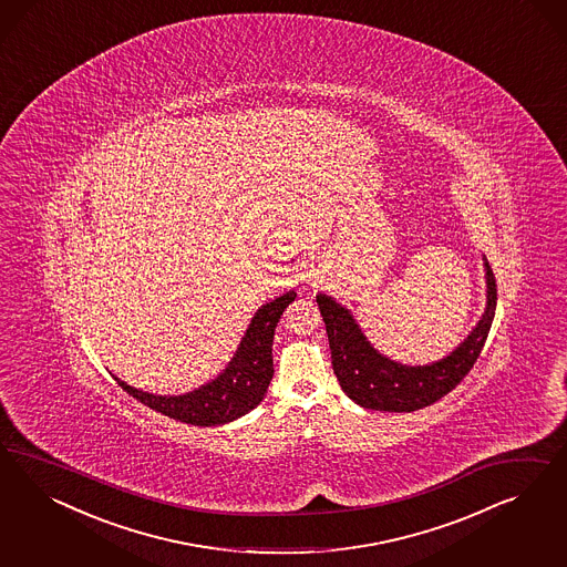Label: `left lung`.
Segmentation results:
<instances>
[{
	"label": "left lung",
	"mask_w": 567,
	"mask_h": 567,
	"mask_svg": "<svg viewBox=\"0 0 567 567\" xmlns=\"http://www.w3.org/2000/svg\"><path fill=\"white\" fill-rule=\"evenodd\" d=\"M482 266L486 308L478 324L443 360L424 365H408L380 353L363 334L351 309L327 292H318L316 301L327 324L332 370L344 395L365 410L403 413L422 410L453 391L478 360L497 309L495 276L486 258H482Z\"/></svg>",
	"instance_id": "left-lung-1"
}]
</instances>
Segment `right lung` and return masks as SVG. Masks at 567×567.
Returning a JSON list of instances; mask_svg holds the SVG:
<instances>
[{"label": "right lung", "instance_id": "1", "mask_svg": "<svg viewBox=\"0 0 567 567\" xmlns=\"http://www.w3.org/2000/svg\"><path fill=\"white\" fill-rule=\"evenodd\" d=\"M297 292L287 291L266 301L254 313L245 330L235 355L226 363L223 372L206 384L183 395H154L135 389L124 380L114 377L128 395L135 396L143 405L164 413L178 422L193 426H223L240 415L256 410L270 380L275 377L272 343L275 330L282 311L295 301Z\"/></svg>", "mask_w": 567, "mask_h": 567}]
</instances>
